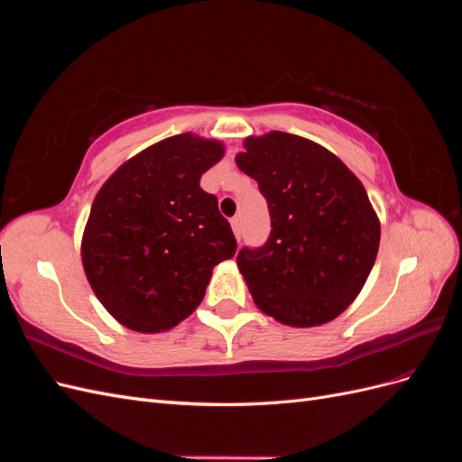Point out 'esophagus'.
<instances>
[{"instance_id":"obj_1","label":"esophagus","mask_w":462,"mask_h":462,"mask_svg":"<svg viewBox=\"0 0 462 462\" xmlns=\"http://www.w3.org/2000/svg\"><path fill=\"white\" fill-rule=\"evenodd\" d=\"M231 227H233V233H235L236 239L241 241V235H243V223H241V216H235V217L231 219Z\"/></svg>"}]
</instances>
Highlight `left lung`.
I'll return each instance as SVG.
<instances>
[{
  "label": "left lung",
  "mask_w": 462,
  "mask_h": 462,
  "mask_svg": "<svg viewBox=\"0 0 462 462\" xmlns=\"http://www.w3.org/2000/svg\"><path fill=\"white\" fill-rule=\"evenodd\" d=\"M236 165L258 180L272 231L236 263L262 312L292 328L337 318L365 287L380 246V221L356 175L302 136H250Z\"/></svg>",
  "instance_id": "obj_1"
}]
</instances>
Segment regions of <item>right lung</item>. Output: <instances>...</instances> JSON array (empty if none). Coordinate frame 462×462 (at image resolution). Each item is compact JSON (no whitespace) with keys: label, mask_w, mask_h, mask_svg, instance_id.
Wrapping results in <instances>:
<instances>
[{"label":"right lung","mask_w":462,"mask_h":462,"mask_svg":"<svg viewBox=\"0 0 462 462\" xmlns=\"http://www.w3.org/2000/svg\"><path fill=\"white\" fill-rule=\"evenodd\" d=\"M221 156L217 141L177 134L136 153L96 194L82 265L125 328L171 329L202 302L214 265L235 256L229 221L200 189Z\"/></svg>","instance_id":"1"}]
</instances>
